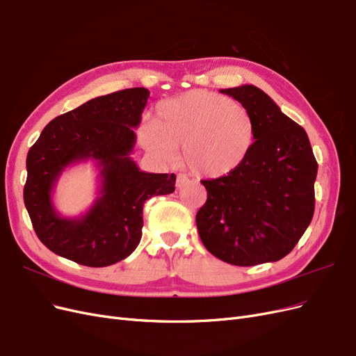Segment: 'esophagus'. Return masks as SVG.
Returning a JSON list of instances; mask_svg holds the SVG:
<instances>
[{"mask_svg":"<svg viewBox=\"0 0 356 356\" xmlns=\"http://www.w3.org/2000/svg\"><path fill=\"white\" fill-rule=\"evenodd\" d=\"M189 183V179L185 176V175H179L177 176V179H176V186L180 189V188H183L185 185H188Z\"/></svg>","mask_w":356,"mask_h":356,"instance_id":"34e87169","label":"esophagus"}]
</instances>
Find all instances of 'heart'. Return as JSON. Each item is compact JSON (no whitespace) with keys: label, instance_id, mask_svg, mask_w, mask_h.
<instances>
[{"label":"heart","instance_id":"1","mask_svg":"<svg viewBox=\"0 0 356 356\" xmlns=\"http://www.w3.org/2000/svg\"><path fill=\"white\" fill-rule=\"evenodd\" d=\"M257 136L254 117L242 104L217 92L195 89L158 104L156 122L139 129L143 148L160 160L180 161L195 176L217 179L238 170Z\"/></svg>","mask_w":356,"mask_h":356}]
</instances>
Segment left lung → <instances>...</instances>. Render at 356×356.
<instances>
[{
  "label": "left lung",
  "mask_w": 356,
  "mask_h": 356,
  "mask_svg": "<svg viewBox=\"0 0 356 356\" xmlns=\"http://www.w3.org/2000/svg\"><path fill=\"white\" fill-rule=\"evenodd\" d=\"M251 111L257 136L233 173L201 180L207 202L196 214L204 246L218 259L249 267L284 258L314 216L318 164L307 131L254 85L220 89Z\"/></svg>",
  "instance_id": "8db88e82"
}]
</instances>
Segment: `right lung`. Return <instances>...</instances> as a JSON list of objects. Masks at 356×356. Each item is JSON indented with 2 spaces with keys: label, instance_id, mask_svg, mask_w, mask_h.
<instances>
[{
  "label": "right lung",
  "instance_id": "right-lung-1",
  "mask_svg": "<svg viewBox=\"0 0 356 356\" xmlns=\"http://www.w3.org/2000/svg\"><path fill=\"white\" fill-rule=\"evenodd\" d=\"M148 98V89L131 88L89 99L49 122L29 149L23 200L49 251L86 267L113 266L140 242L145 201L175 192V173L140 171L130 156ZM89 159L100 170L97 200L83 216L63 218L51 202L56 180Z\"/></svg>",
  "mask_w": 356,
  "mask_h": 356
}]
</instances>
